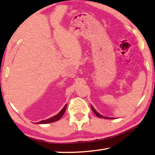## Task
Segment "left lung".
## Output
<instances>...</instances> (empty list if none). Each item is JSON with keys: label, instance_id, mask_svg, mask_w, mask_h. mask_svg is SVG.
<instances>
[{"label": "left lung", "instance_id": "8db88e82", "mask_svg": "<svg viewBox=\"0 0 155 155\" xmlns=\"http://www.w3.org/2000/svg\"><path fill=\"white\" fill-rule=\"evenodd\" d=\"M91 109H92V110L93 111V112H94V113L96 114V116H97V117H99V118H106V119H113V118H108V117H104V116H101V115H100V114H99L98 112H97L96 110H95L94 108H93V107L92 106H91Z\"/></svg>", "mask_w": 155, "mask_h": 155}]
</instances>
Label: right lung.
Masks as SVG:
<instances>
[{
    "label": "right lung",
    "instance_id": "obj_1",
    "mask_svg": "<svg viewBox=\"0 0 155 155\" xmlns=\"http://www.w3.org/2000/svg\"><path fill=\"white\" fill-rule=\"evenodd\" d=\"M66 107H67V104H65V107H63V109L61 110V111L59 112V113L57 114V115L53 116V117L48 118V119L41 120V121L39 122V123H38V124H49V123H53V122L57 121V120H58L59 119H60V118L63 116V114H64L65 111V109H66Z\"/></svg>",
    "mask_w": 155,
    "mask_h": 155
}]
</instances>
